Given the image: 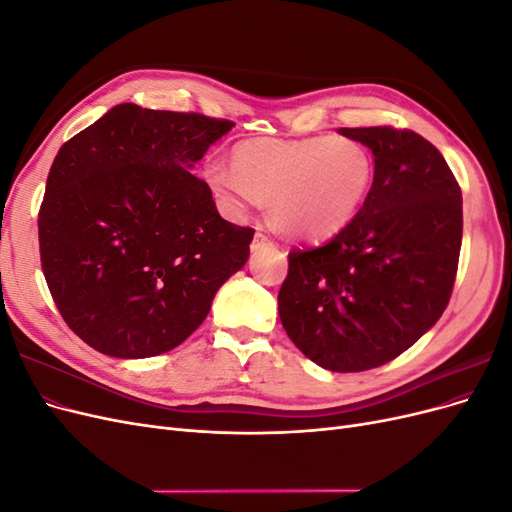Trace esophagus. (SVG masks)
<instances>
[{
	"mask_svg": "<svg viewBox=\"0 0 512 512\" xmlns=\"http://www.w3.org/2000/svg\"><path fill=\"white\" fill-rule=\"evenodd\" d=\"M262 245H273V241L265 235V232H256L254 241H252V250H260Z\"/></svg>",
	"mask_w": 512,
	"mask_h": 512,
	"instance_id": "obj_1",
	"label": "esophagus"
}]
</instances>
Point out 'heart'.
<instances>
[{
    "instance_id": "b5f03b06",
    "label": "heart",
    "mask_w": 512,
    "mask_h": 512,
    "mask_svg": "<svg viewBox=\"0 0 512 512\" xmlns=\"http://www.w3.org/2000/svg\"><path fill=\"white\" fill-rule=\"evenodd\" d=\"M209 190L232 215L269 203L275 226L299 241L339 235L359 215L374 183V158L354 138H252L232 149V168L203 166Z\"/></svg>"
}]
</instances>
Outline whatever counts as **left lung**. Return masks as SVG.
I'll use <instances>...</instances> for the list:
<instances>
[{"instance_id":"1","label":"left lung","mask_w":512,"mask_h":512,"mask_svg":"<svg viewBox=\"0 0 512 512\" xmlns=\"http://www.w3.org/2000/svg\"><path fill=\"white\" fill-rule=\"evenodd\" d=\"M374 153L359 215L329 243L288 254L277 294L292 344L331 371L393 361L438 322L461 250V190L442 153L412 130L339 128Z\"/></svg>"}]
</instances>
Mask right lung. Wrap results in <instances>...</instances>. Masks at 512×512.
I'll use <instances>...</instances> for the list:
<instances>
[{"instance_id": "1", "label": "right lung", "mask_w": 512, "mask_h": 512, "mask_svg": "<svg viewBox=\"0 0 512 512\" xmlns=\"http://www.w3.org/2000/svg\"><path fill=\"white\" fill-rule=\"evenodd\" d=\"M235 123L117 104L59 149L38 215L53 301L85 344L147 359L185 342L250 258L190 170Z\"/></svg>"}]
</instances>
